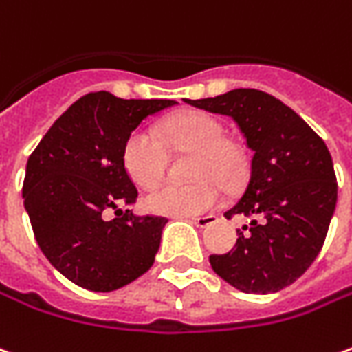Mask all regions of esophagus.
Instances as JSON below:
<instances>
[{"mask_svg":"<svg viewBox=\"0 0 352 352\" xmlns=\"http://www.w3.org/2000/svg\"><path fill=\"white\" fill-rule=\"evenodd\" d=\"M190 223H194L196 227L206 228V227H211V225H215V223H217V217H215V215H206V217H190Z\"/></svg>","mask_w":352,"mask_h":352,"instance_id":"34e87169","label":"esophagus"}]
</instances>
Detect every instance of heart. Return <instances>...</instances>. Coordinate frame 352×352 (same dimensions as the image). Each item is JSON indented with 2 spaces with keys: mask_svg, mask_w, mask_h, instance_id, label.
<instances>
[{
  "mask_svg": "<svg viewBox=\"0 0 352 352\" xmlns=\"http://www.w3.org/2000/svg\"><path fill=\"white\" fill-rule=\"evenodd\" d=\"M156 135L137 129L124 146V166L135 184L151 188L168 169V152H192L188 173L190 183H164L146 198V210L158 215L186 217L213 210L221 201V182L232 188L244 179L245 154L236 142L225 139V127L204 112H184L171 118Z\"/></svg>",
  "mask_w": 352,
  "mask_h": 352,
  "instance_id": "b5f03b06",
  "label": "heart"
}]
</instances>
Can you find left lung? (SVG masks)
<instances>
[{
  "mask_svg": "<svg viewBox=\"0 0 352 352\" xmlns=\"http://www.w3.org/2000/svg\"><path fill=\"white\" fill-rule=\"evenodd\" d=\"M234 120L252 148L244 192L225 217L245 215L236 245L210 255L211 269L244 294H274L309 269L338 201L330 151L303 118L259 89L184 100Z\"/></svg>",
  "mask_w": 352,
  "mask_h": 352,
  "instance_id": "left-lung-1",
  "label": "left lung"
}]
</instances>
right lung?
Returning a JSON list of instances; mask_svg holds the SVG:
<instances>
[{
	"label": "right lung",
	"instance_id": "right-lung-1",
	"mask_svg": "<svg viewBox=\"0 0 352 352\" xmlns=\"http://www.w3.org/2000/svg\"><path fill=\"white\" fill-rule=\"evenodd\" d=\"M164 99L83 95L51 125L26 164L24 208L39 250L60 274L91 292H114L151 269L166 217L122 210L137 200L124 146ZM110 212L117 217L108 219Z\"/></svg>",
	"mask_w": 352,
	"mask_h": 352
}]
</instances>
